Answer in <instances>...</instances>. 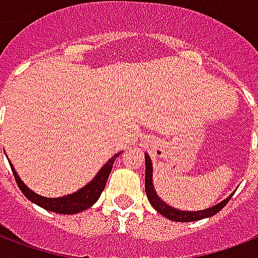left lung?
Here are the masks:
<instances>
[{
  "label": "left lung",
  "mask_w": 258,
  "mask_h": 258,
  "mask_svg": "<svg viewBox=\"0 0 258 258\" xmlns=\"http://www.w3.org/2000/svg\"><path fill=\"white\" fill-rule=\"evenodd\" d=\"M145 192L146 196H148V200H149V203L153 206V209H155L157 213H160L162 216H164L166 218H168V220H171V221L178 222L199 221V220H203V218L213 217L214 214H217L218 211L221 210V209H224V206L227 205L233 195L232 192L229 196H227V199L221 200L220 203L211 206V207H207V209H203V210L188 211L175 209L174 206L167 205L164 200L160 199L159 195L156 194L155 186H153V166H152V160L148 153H145Z\"/></svg>",
  "instance_id": "8db88e82"
}]
</instances>
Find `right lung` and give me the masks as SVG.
I'll use <instances>...</instances> for the list:
<instances>
[{"instance_id": "obj_1", "label": "right lung", "mask_w": 258, "mask_h": 258, "mask_svg": "<svg viewBox=\"0 0 258 258\" xmlns=\"http://www.w3.org/2000/svg\"><path fill=\"white\" fill-rule=\"evenodd\" d=\"M120 153L121 152L113 155L102 166L101 170L98 171V174H96L94 178L91 179L88 184L84 185L83 188H80L79 190H76L73 194L64 195V196H60V198H45V196H41V195L33 192L20 179V177L16 173V170H15L14 164L9 162V159L8 162L11 164V168H12L15 179L18 182V186H19L20 190L23 192V195L30 202H33L34 205L40 206L42 209H45V210L52 211V213H58V214H77V213H81V211L90 209L91 206L99 199V196H101V194L105 189V185H106V181L109 178V174L112 171L113 163L117 159Z\"/></svg>"}]
</instances>
